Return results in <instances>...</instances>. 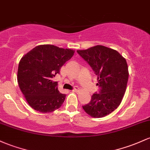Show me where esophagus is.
I'll return each instance as SVG.
<instances>
[{
	"label": "esophagus",
	"instance_id": "1",
	"mask_svg": "<svg viewBox=\"0 0 150 150\" xmlns=\"http://www.w3.org/2000/svg\"><path fill=\"white\" fill-rule=\"evenodd\" d=\"M72 91L73 92V93H78V88H77V87H75V89H73V90H72Z\"/></svg>",
	"mask_w": 150,
	"mask_h": 150
}]
</instances>
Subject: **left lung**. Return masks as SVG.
Listing matches in <instances>:
<instances>
[{
  "instance_id": "obj_1",
  "label": "left lung",
  "mask_w": 150,
  "mask_h": 150,
  "mask_svg": "<svg viewBox=\"0 0 150 150\" xmlns=\"http://www.w3.org/2000/svg\"><path fill=\"white\" fill-rule=\"evenodd\" d=\"M77 52L96 74L100 87V93L93 94L83 110L93 117H103L116 110L123 99L129 78L127 63L117 51L103 45Z\"/></svg>"
}]
</instances>
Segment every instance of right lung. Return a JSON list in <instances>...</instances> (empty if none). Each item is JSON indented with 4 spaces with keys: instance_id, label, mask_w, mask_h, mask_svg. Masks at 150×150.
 Listing matches in <instances>:
<instances>
[{
    "instance_id": "1",
    "label": "right lung",
    "mask_w": 150,
    "mask_h": 150,
    "mask_svg": "<svg viewBox=\"0 0 150 150\" xmlns=\"http://www.w3.org/2000/svg\"><path fill=\"white\" fill-rule=\"evenodd\" d=\"M75 50L53 45H38L21 59L17 80L26 101L33 109L47 113L60 108L66 95L60 93L52 78L73 56Z\"/></svg>"
}]
</instances>
